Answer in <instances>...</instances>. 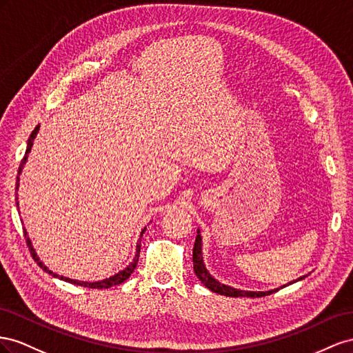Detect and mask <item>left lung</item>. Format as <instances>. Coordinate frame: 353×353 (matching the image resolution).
Returning <instances> with one entry per match:
<instances>
[{"mask_svg":"<svg viewBox=\"0 0 353 353\" xmlns=\"http://www.w3.org/2000/svg\"><path fill=\"white\" fill-rule=\"evenodd\" d=\"M192 261H194L195 275L199 278L201 283H203L211 291H214V293H219L221 296H229V297H265V296H269L272 293H275V291H278V290H270V291H259V293H257V291L236 290V288L220 284L219 281H216L213 276L208 274L205 266H204L203 253H201V235H196V238H195L194 251H192Z\"/></svg>","mask_w":353,"mask_h":353,"instance_id":"8db88e82","label":"left lung"}]
</instances>
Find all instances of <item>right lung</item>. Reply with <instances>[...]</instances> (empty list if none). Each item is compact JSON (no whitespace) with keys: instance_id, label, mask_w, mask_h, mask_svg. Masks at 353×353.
Wrapping results in <instances>:
<instances>
[{"instance_id":"obj_1","label":"right lung","mask_w":353,"mask_h":353,"mask_svg":"<svg viewBox=\"0 0 353 353\" xmlns=\"http://www.w3.org/2000/svg\"><path fill=\"white\" fill-rule=\"evenodd\" d=\"M38 130H39V125H37L35 127V130L32 132V134H31V137H29V140H28V148H26V152H25V157L22 158V161H20V165H19V171H17V182H16V189L19 188V174H20V171H22V168H23V164L26 163V158H28V154L31 152V148H32V145H34V139L37 137V133H38ZM143 232H145V229H143ZM143 232H142V235H143ZM23 234H25V238H26V244H28V247H29V251H31V256H32V259L37 261V265L41 268L43 270H46V272H48L50 275H53V276H56V278H60V279H63V281H66V283H70V284H77V285H81V287H88V288H97V290H103V288H109V287H114V285H119L121 283H124V281L133 274L134 272V269H136V266H137V261H139V254H140V243L137 244V248H136V256H134V260L132 261V263H130L124 270H121L119 274H117V275H114V276H110V278H108V279H103V281H97V283H84V281H75V279H69V278H63V276H59V275H56V274H53L52 270H48L41 261H39V259L37 257V254H35V250L32 248V245H31V241H29V238L26 236V232L23 230ZM140 241H142V236H140Z\"/></svg>"}]
</instances>
